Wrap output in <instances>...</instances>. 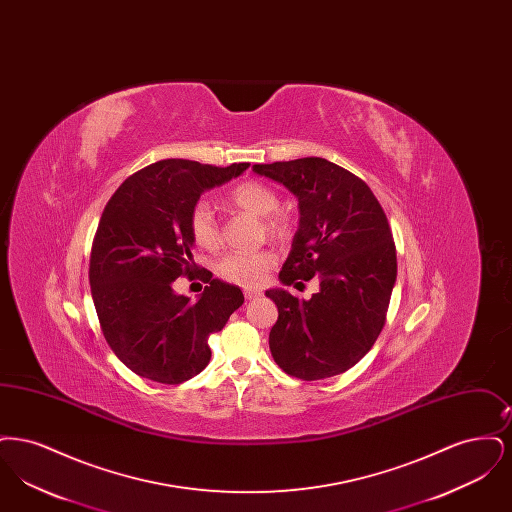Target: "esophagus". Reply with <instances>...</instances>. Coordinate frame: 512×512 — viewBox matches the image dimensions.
Wrapping results in <instances>:
<instances>
[{"mask_svg": "<svg viewBox=\"0 0 512 512\" xmlns=\"http://www.w3.org/2000/svg\"><path fill=\"white\" fill-rule=\"evenodd\" d=\"M244 295L247 301H251V299H257V297H261V292H257V290H245Z\"/></svg>", "mask_w": 512, "mask_h": 512, "instance_id": "esophagus-1", "label": "esophagus"}]
</instances>
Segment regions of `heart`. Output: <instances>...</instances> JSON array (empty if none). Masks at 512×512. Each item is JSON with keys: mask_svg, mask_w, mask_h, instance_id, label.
I'll return each mask as SVG.
<instances>
[{"mask_svg": "<svg viewBox=\"0 0 512 512\" xmlns=\"http://www.w3.org/2000/svg\"><path fill=\"white\" fill-rule=\"evenodd\" d=\"M228 203L247 215L261 219L263 234L270 240H286L292 234V219L280 211V197L267 184L245 180L228 192ZM190 234L195 244L203 249H217L222 242L220 224L207 201H197L190 213ZM276 257L272 251H234L217 263V274L226 282L255 288L263 282L268 270L274 267Z\"/></svg>", "mask_w": 512, "mask_h": 512, "instance_id": "obj_1", "label": "heart"}]
</instances>
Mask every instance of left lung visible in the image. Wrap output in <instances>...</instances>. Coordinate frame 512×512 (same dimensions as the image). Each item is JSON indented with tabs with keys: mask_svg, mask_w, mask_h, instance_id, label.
Returning <instances> with one entry per match:
<instances>
[{
	"mask_svg": "<svg viewBox=\"0 0 512 512\" xmlns=\"http://www.w3.org/2000/svg\"><path fill=\"white\" fill-rule=\"evenodd\" d=\"M253 171L284 184L299 201V228L280 270L286 286L315 278L318 292L299 299L267 290L278 307L270 353L286 374L322 380L357 365L380 336L397 278L388 217L365 182L322 157Z\"/></svg>",
	"mask_w": 512,
	"mask_h": 512,
	"instance_id": "left-lung-1",
	"label": "left lung"
}]
</instances>
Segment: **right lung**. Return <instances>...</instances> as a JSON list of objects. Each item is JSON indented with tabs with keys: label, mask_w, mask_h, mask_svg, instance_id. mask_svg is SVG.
<instances>
[{
	"label": "right lung",
	"mask_w": 512,
	"mask_h": 512,
	"mask_svg": "<svg viewBox=\"0 0 512 512\" xmlns=\"http://www.w3.org/2000/svg\"><path fill=\"white\" fill-rule=\"evenodd\" d=\"M249 167L165 159L128 176L99 219L90 257V286L101 332L138 376L182 384L211 361L209 336L242 307L238 286L195 270L190 213L203 192ZM182 273L210 282L197 302L176 296Z\"/></svg>",
	"instance_id": "add662e5"
}]
</instances>
